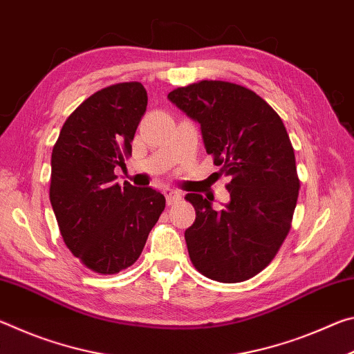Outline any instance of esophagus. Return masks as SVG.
I'll list each match as a JSON object with an SVG mask.
<instances>
[{
    "mask_svg": "<svg viewBox=\"0 0 354 354\" xmlns=\"http://www.w3.org/2000/svg\"><path fill=\"white\" fill-rule=\"evenodd\" d=\"M164 195H165V200H167V205H175V203H178L179 200H181V194H179L178 190H173V189H169L167 187L164 190Z\"/></svg>",
    "mask_w": 354,
    "mask_h": 354,
    "instance_id": "esophagus-1",
    "label": "esophagus"
}]
</instances>
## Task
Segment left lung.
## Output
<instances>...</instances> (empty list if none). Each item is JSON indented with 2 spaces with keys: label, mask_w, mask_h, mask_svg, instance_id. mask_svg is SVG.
<instances>
[{
  "label": "left lung",
  "mask_w": 354,
  "mask_h": 354,
  "mask_svg": "<svg viewBox=\"0 0 354 354\" xmlns=\"http://www.w3.org/2000/svg\"><path fill=\"white\" fill-rule=\"evenodd\" d=\"M169 98L200 123L207 154L231 178L223 211L185 195L196 214L184 232L190 261L209 279L242 283L273 261L290 231L299 179L289 134L266 100L234 82L198 81Z\"/></svg>",
  "instance_id": "8db88e82"
}]
</instances>
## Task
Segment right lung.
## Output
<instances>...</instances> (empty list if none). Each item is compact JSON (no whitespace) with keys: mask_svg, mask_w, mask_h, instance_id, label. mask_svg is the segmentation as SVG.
Instances as JSON below:
<instances>
[{"mask_svg":"<svg viewBox=\"0 0 354 354\" xmlns=\"http://www.w3.org/2000/svg\"><path fill=\"white\" fill-rule=\"evenodd\" d=\"M147 104L137 81L101 88L70 113L53 147L50 201L59 231L73 256L98 274L133 266L165 209L160 192L113 183Z\"/></svg>","mask_w":354,"mask_h":354,"instance_id":"obj_1","label":"right lung"}]
</instances>
